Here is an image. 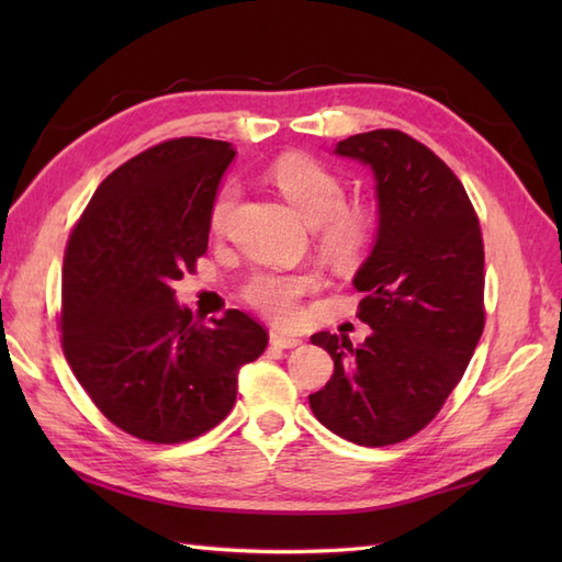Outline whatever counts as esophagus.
I'll return each mask as SVG.
<instances>
[{
    "label": "esophagus",
    "instance_id": "1",
    "mask_svg": "<svg viewBox=\"0 0 562 562\" xmlns=\"http://www.w3.org/2000/svg\"><path fill=\"white\" fill-rule=\"evenodd\" d=\"M270 345H274V348L280 350H292V348H300L302 340L294 336H284V333H278V330H270Z\"/></svg>",
    "mask_w": 562,
    "mask_h": 562
}]
</instances>
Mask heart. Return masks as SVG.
<instances>
[{
	"label": "heart",
	"instance_id": "obj_1",
	"mask_svg": "<svg viewBox=\"0 0 562 562\" xmlns=\"http://www.w3.org/2000/svg\"><path fill=\"white\" fill-rule=\"evenodd\" d=\"M270 178L278 186L284 200L316 226L318 244L326 254L338 262H352L360 258L374 238V214L360 205H345L342 178L328 169L324 161L290 154L270 166ZM238 190L234 183H226L217 190L210 205V229L220 234L229 214ZM318 288V274L314 270L278 272L258 270L244 282V300L256 306L260 314L292 324L300 316V300L304 294Z\"/></svg>",
	"mask_w": 562,
	"mask_h": 562
}]
</instances>
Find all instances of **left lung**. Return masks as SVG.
<instances>
[{"label":"left lung","instance_id":"left-lung-1","mask_svg":"<svg viewBox=\"0 0 562 562\" xmlns=\"http://www.w3.org/2000/svg\"><path fill=\"white\" fill-rule=\"evenodd\" d=\"M333 154L374 173L376 238L352 280L372 333L360 345L312 336L336 369L308 405L338 437L386 447L432 420L481 340V224L449 166L398 130L352 135Z\"/></svg>","mask_w":562,"mask_h":562}]
</instances>
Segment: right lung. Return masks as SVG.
Wrapping results in <instances>:
<instances>
[{
	"label": "right lung",
	"mask_w": 562,
	"mask_h": 562,
	"mask_svg": "<svg viewBox=\"0 0 562 562\" xmlns=\"http://www.w3.org/2000/svg\"><path fill=\"white\" fill-rule=\"evenodd\" d=\"M234 154L205 137L137 154L97 188L67 241L65 357L97 408L137 439L176 445L220 425L238 369L268 345L238 308L200 324L171 288L207 250L210 205Z\"/></svg>",
	"instance_id": "1"
}]
</instances>
